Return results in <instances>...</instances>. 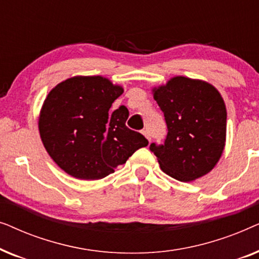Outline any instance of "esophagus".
Instances as JSON below:
<instances>
[{
    "mask_svg": "<svg viewBox=\"0 0 259 259\" xmlns=\"http://www.w3.org/2000/svg\"><path fill=\"white\" fill-rule=\"evenodd\" d=\"M141 133H143V134H144V136L147 138V140H148V141H151V137H150V133H148V131H147V130H143V132H141Z\"/></svg>",
    "mask_w": 259,
    "mask_h": 259,
    "instance_id": "esophagus-1",
    "label": "esophagus"
}]
</instances>
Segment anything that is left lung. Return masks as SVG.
I'll return each mask as SVG.
<instances>
[{
  "mask_svg": "<svg viewBox=\"0 0 259 259\" xmlns=\"http://www.w3.org/2000/svg\"><path fill=\"white\" fill-rule=\"evenodd\" d=\"M164 113L167 136L150 150L166 175L192 182L211 171L225 146L226 108L210 83L189 77H173L154 91Z\"/></svg>",
  "mask_w": 259,
  "mask_h": 259,
  "instance_id": "1",
  "label": "left lung"
}]
</instances>
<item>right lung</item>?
<instances>
[{"label":"right lung","mask_w":259,"mask_h":259,"mask_svg":"<svg viewBox=\"0 0 259 259\" xmlns=\"http://www.w3.org/2000/svg\"><path fill=\"white\" fill-rule=\"evenodd\" d=\"M122 88L101 76H75L59 83L42 106L38 130L48 154L69 176L97 180L114 172L148 145L126 126L128 109L111 106Z\"/></svg>","instance_id":"1"}]
</instances>
